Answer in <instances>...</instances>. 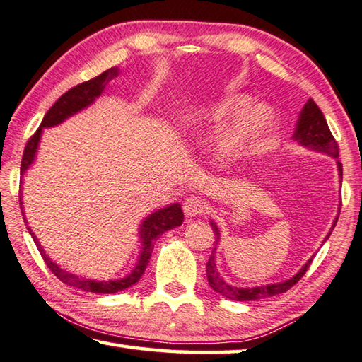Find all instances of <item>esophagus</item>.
Returning a JSON list of instances; mask_svg holds the SVG:
<instances>
[{"instance_id": "1", "label": "esophagus", "mask_w": 362, "mask_h": 362, "mask_svg": "<svg viewBox=\"0 0 362 362\" xmlns=\"http://www.w3.org/2000/svg\"><path fill=\"white\" fill-rule=\"evenodd\" d=\"M183 212L188 216H196L202 215L207 212V201L198 198V196H188V198L183 201Z\"/></svg>"}]
</instances>
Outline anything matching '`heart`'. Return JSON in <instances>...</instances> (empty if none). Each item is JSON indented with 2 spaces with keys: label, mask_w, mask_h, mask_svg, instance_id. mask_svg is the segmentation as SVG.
I'll use <instances>...</instances> for the list:
<instances>
[{
  "label": "heart",
  "mask_w": 362,
  "mask_h": 362,
  "mask_svg": "<svg viewBox=\"0 0 362 362\" xmlns=\"http://www.w3.org/2000/svg\"><path fill=\"white\" fill-rule=\"evenodd\" d=\"M250 98L245 95H231L194 110L185 117V124L194 131L218 133L220 156L234 161L252 153L256 142L274 124V112L267 106H253L246 109Z\"/></svg>",
  "instance_id": "b5f03b06"
}]
</instances>
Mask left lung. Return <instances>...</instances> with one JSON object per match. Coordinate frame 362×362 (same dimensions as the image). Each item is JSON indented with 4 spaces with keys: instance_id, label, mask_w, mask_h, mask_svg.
Returning a JSON list of instances; mask_svg holds the SVG:
<instances>
[{
    "instance_id": "1",
    "label": "left lung",
    "mask_w": 362,
    "mask_h": 362,
    "mask_svg": "<svg viewBox=\"0 0 362 362\" xmlns=\"http://www.w3.org/2000/svg\"><path fill=\"white\" fill-rule=\"evenodd\" d=\"M293 139L298 141L300 146H304L307 148H312V150H317V152H323L326 155H331V156H334V158H337L339 156L337 142H336V139H334L329 127H327L323 112H321L320 107L315 104L313 100H308L305 103V106L302 107L300 114H299V120H298V123H296ZM337 168H339V174L341 179V163L340 161H337ZM337 220H339V215L336 216V220H334L331 231L326 235V239L329 238L334 226L337 225ZM210 226H212L214 234H215V244H218V240H220L218 228H216L214 221H210ZM312 261H313V258L308 259L305 262V266L302 267L293 279L280 281V284H271V285L255 286V288H235L233 285H229L228 281L223 280L220 277L218 271H216L215 248H214V252H212V255H210V258L207 261L206 272H207L209 285L212 286V290L220 293L221 296H225V298L233 299V300H256V299L271 298V296H277L280 293H286L290 288H293L302 279V275H304L307 272V269L310 267Z\"/></svg>"
}]
</instances>
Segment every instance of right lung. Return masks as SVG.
Instances as JSON below:
<instances>
[{
	"label": "right lung",
	"mask_w": 362,
	"mask_h": 362,
	"mask_svg": "<svg viewBox=\"0 0 362 362\" xmlns=\"http://www.w3.org/2000/svg\"><path fill=\"white\" fill-rule=\"evenodd\" d=\"M117 76H118V68H110L107 71H104L103 74H100L95 78H90V81H87V82L76 85L74 88L68 90L66 93L58 98V101L47 110V114L44 115L41 124H39V128L36 129V133L30 137L28 142H26V147L23 150V156H22V166H21L22 175L25 170L31 166L33 161H35L36 148L39 146V139H41L42 128L55 127V124L64 122L68 117L74 115L76 112H78V110H82L87 106H90V104L103 93L104 88H106V85L109 83V81H112V78ZM21 204H22V201H21ZM21 209H22V206H21ZM182 221H183V212H182L180 204H177V202L170 204V206L164 207V209L156 210V212H153L152 215H148L141 225L139 233H141V240H142V250H141V256H139V261H137L136 267L124 279L109 280V281H96V280L83 279V277H78V275H76V274L63 271L60 266L55 264V262L50 258H47V255H45L42 247L39 245L36 235L31 233L30 228H28V231L31 234L33 240H35L39 253L42 255L45 264H47L52 274H54L58 280H62L63 284L78 288V290H83V291L110 294V293L127 290V288H129L131 285H134L139 281L142 274L146 272V267L148 264L150 256H152L156 239H158L163 233L169 231V229L180 226Z\"/></svg>",
	"instance_id": "1"
}]
</instances>
